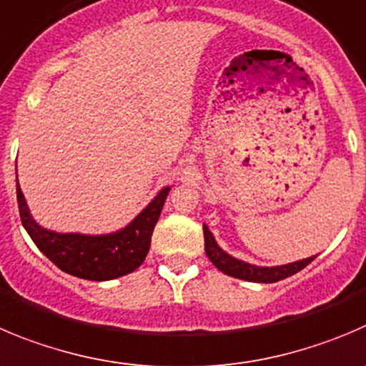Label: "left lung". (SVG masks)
<instances>
[{
  "mask_svg": "<svg viewBox=\"0 0 366 366\" xmlns=\"http://www.w3.org/2000/svg\"><path fill=\"white\" fill-rule=\"evenodd\" d=\"M204 240H206V254L211 260V264L222 271L224 274L233 276V278L245 280V282H254V283H274L280 280H285L287 276H292L296 272L302 271L303 267L310 264L316 256H309L303 260L291 262L285 265H272V267H264V265H254L249 262L238 260L229 252H225L220 245L214 240L213 233L209 231L206 224H204Z\"/></svg>",
  "mask_w": 366,
  "mask_h": 366,
  "instance_id": "left-lung-1",
  "label": "left lung"
}]
</instances>
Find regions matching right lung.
<instances>
[{
  "label": "right lung",
  "instance_id": "obj_1",
  "mask_svg": "<svg viewBox=\"0 0 366 366\" xmlns=\"http://www.w3.org/2000/svg\"><path fill=\"white\" fill-rule=\"evenodd\" d=\"M169 189L172 186L162 187L128 225L114 233H57L37 224L16 179L19 217L37 249L61 271L92 282L121 278L144 262L152 245L153 229Z\"/></svg>",
  "mask_w": 366,
  "mask_h": 366
}]
</instances>
